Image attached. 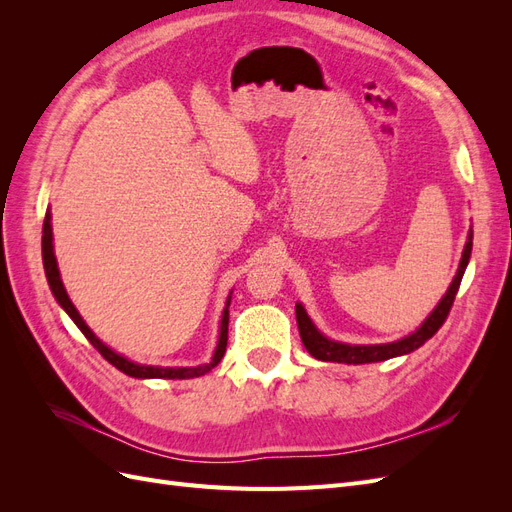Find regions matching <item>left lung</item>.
I'll return each instance as SVG.
<instances>
[{"label": "left lung", "instance_id": "obj_1", "mask_svg": "<svg viewBox=\"0 0 512 512\" xmlns=\"http://www.w3.org/2000/svg\"><path fill=\"white\" fill-rule=\"evenodd\" d=\"M472 237L474 232L470 228L466 245H463L461 260H459V269L457 275L453 277L451 286H448L446 294L440 299V303L433 307V312L423 320L421 327L412 331L410 335L397 339V342L389 344H344V342H335V339H329L324 333L318 331L312 318L307 316V309L303 303H297V324H299V333H301V342L307 348V352L314 356L318 361H329V363H346V365H363V363H378L386 359H395V356H404L414 352L416 348H421L427 339L438 333V329L444 324L448 312H451V305L455 301V294L459 290L461 277L466 273V267L470 262L472 254Z\"/></svg>", "mask_w": 512, "mask_h": 512}]
</instances>
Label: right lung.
I'll use <instances>...</instances> for the list:
<instances>
[{
  "instance_id": "right-lung-1",
  "label": "right lung",
  "mask_w": 512,
  "mask_h": 512,
  "mask_svg": "<svg viewBox=\"0 0 512 512\" xmlns=\"http://www.w3.org/2000/svg\"><path fill=\"white\" fill-rule=\"evenodd\" d=\"M42 262H44V273H46V282H49V288L53 292L55 301L61 305V309L72 318V322L76 327L81 329V333L89 339L91 346H94L104 359L115 365L119 371H123L126 376L132 378H141V380H151V378H164V380H188V378H198L205 376L207 371H211L215 365L222 361V356L226 352V344H228V307H230V294L224 305L222 312V320H220V335H218V346L213 350V356L209 363L196 365V367H160V365H143L130 361L128 356H123L119 352H115L113 348H108L102 339L87 327V322L81 318L79 309L74 307V303L70 301L68 292L64 288V282H61L59 275V267H57V258H55V250H53V226H51V209H46L44 215V226H42Z\"/></svg>"
}]
</instances>
